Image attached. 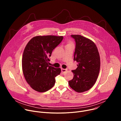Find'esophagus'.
Returning <instances> with one entry per match:
<instances>
[{
	"mask_svg": "<svg viewBox=\"0 0 121 121\" xmlns=\"http://www.w3.org/2000/svg\"><path fill=\"white\" fill-rule=\"evenodd\" d=\"M66 71H67V70L65 69H64V68L61 69V72L63 73H65V72H66Z\"/></svg>",
	"mask_w": 121,
	"mask_h": 121,
	"instance_id": "obj_1",
	"label": "esophagus"
}]
</instances>
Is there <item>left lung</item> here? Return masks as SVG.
Listing matches in <instances>:
<instances>
[{
    "label": "left lung",
    "instance_id": "obj_1",
    "mask_svg": "<svg viewBox=\"0 0 121 121\" xmlns=\"http://www.w3.org/2000/svg\"><path fill=\"white\" fill-rule=\"evenodd\" d=\"M75 40L74 60L78 63L76 70H72L74 77L68 81L71 88L77 92L91 89L99 72L100 61L98 48L91 40L80 35H71Z\"/></svg>",
    "mask_w": 121,
    "mask_h": 121
}]
</instances>
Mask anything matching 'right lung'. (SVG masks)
<instances>
[{
    "instance_id": "add662e5",
    "label": "right lung",
    "mask_w": 121,
    "mask_h": 121,
    "mask_svg": "<svg viewBox=\"0 0 121 121\" xmlns=\"http://www.w3.org/2000/svg\"><path fill=\"white\" fill-rule=\"evenodd\" d=\"M63 39L62 36H37L27 44L22 58V71L27 82L34 90L43 92L55 85V78L61 70L49 65V57Z\"/></svg>"
}]
</instances>
